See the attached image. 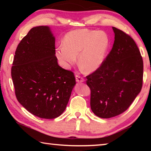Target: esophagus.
Listing matches in <instances>:
<instances>
[{
  "mask_svg": "<svg viewBox=\"0 0 151 151\" xmlns=\"http://www.w3.org/2000/svg\"><path fill=\"white\" fill-rule=\"evenodd\" d=\"M75 78H76V81L77 82V83H83V82L85 81V79L78 75H76Z\"/></svg>",
  "mask_w": 151,
  "mask_h": 151,
  "instance_id": "34e87169",
  "label": "esophagus"
}]
</instances>
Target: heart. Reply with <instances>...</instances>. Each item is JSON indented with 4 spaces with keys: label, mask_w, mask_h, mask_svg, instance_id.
I'll return each instance as SVG.
<instances>
[{
    "label": "heart",
    "mask_w": 151,
    "mask_h": 151,
    "mask_svg": "<svg viewBox=\"0 0 151 151\" xmlns=\"http://www.w3.org/2000/svg\"><path fill=\"white\" fill-rule=\"evenodd\" d=\"M109 47L108 36L102 31L76 29L66 33L63 45L56 48L60 65L68 69L76 63L86 73H91L103 63Z\"/></svg>",
    "instance_id": "b5f03b06"
}]
</instances>
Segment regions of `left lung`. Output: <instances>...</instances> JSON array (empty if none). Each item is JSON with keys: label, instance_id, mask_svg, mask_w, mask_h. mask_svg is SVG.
I'll return each mask as SVG.
<instances>
[{"label": "left lung", "instance_id": "obj_1", "mask_svg": "<svg viewBox=\"0 0 151 151\" xmlns=\"http://www.w3.org/2000/svg\"><path fill=\"white\" fill-rule=\"evenodd\" d=\"M113 46L99 69L86 76L91 108L97 116L109 119L122 113L142 86L143 61L134 40L112 27Z\"/></svg>", "mask_w": 151, "mask_h": 151}]
</instances>
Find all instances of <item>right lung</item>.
<instances>
[{
    "label": "right lung",
    "mask_w": 151,
    "mask_h": 151,
    "mask_svg": "<svg viewBox=\"0 0 151 151\" xmlns=\"http://www.w3.org/2000/svg\"><path fill=\"white\" fill-rule=\"evenodd\" d=\"M11 68L20 104L39 118L55 119L65 111L76 85L73 72L58 65L50 27H33L18 45Z\"/></svg>",
    "instance_id": "add662e5"
}]
</instances>
